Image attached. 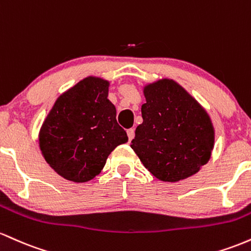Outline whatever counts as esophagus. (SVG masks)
<instances>
[{"instance_id":"34e87169","label":"esophagus","mask_w":251,"mask_h":251,"mask_svg":"<svg viewBox=\"0 0 251 251\" xmlns=\"http://www.w3.org/2000/svg\"><path fill=\"white\" fill-rule=\"evenodd\" d=\"M126 134H128L129 141H131V140L134 139V136H135V129H133V128L128 129V130H126Z\"/></svg>"}]
</instances>
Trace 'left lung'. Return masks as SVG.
Wrapping results in <instances>:
<instances>
[{
    "label": "left lung",
    "instance_id": "left-lung-1",
    "mask_svg": "<svg viewBox=\"0 0 251 251\" xmlns=\"http://www.w3.org/2000/svg\"><path fill=\"white\" fill-rule=\"evenodd\" d=\"M143 122L130 147L161 181L176 182L209 162L215 128L206 110L176 81L162 78L143 86Z\"/></svg>",
    "mask_w": 251,
    "mask_h": 251
}]
</instances>
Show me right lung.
<instances>
[{
    "label": "right lung",
    "instance_id": "obj_1",
    "mask_svg": "<svg viewBox=\"0 0 251 251\" xmlns=\"http://www.w3.org/2000/svg\"><path fill=\"white\" fill-rule=\"evenodd\" d=\"M108 80L84 78L55 100L39 131L46 162L64 179L86 182L100 174L106 159L128 136L108 100Z\"/></svg>",
    "mask_w": 251,
    "mask_h": 251
}]
</instances>
